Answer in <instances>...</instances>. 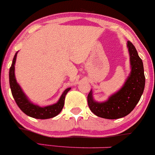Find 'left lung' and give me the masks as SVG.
<instances>
[{
	"label": "left lung",
	"mask_w": 155,
	"mask_h": 155,
	"mask_svg": "<svg viewBox=\"0 0 155 155\" xmlns=\"http://www.w3.org/2000/svg\"><path fill=\"white\" fill-rule=\"evenodd\" d=\"M127 45L131 71L123 87L105 102H96L93 98L92 90L87 95L88 107L97 116L107 119L122 118L132 112L141 98L145 83L143 61L132 43L127 41Z\"/></svg>",
	"instance_id": "obj_1"
}]
</instances>
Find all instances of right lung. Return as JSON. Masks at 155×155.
Listing matches in <instances>:
<instances>
[{
  "label": "right lung",
  "mask_w": 155,
  "mask_h": 155,
  "mask_svg": "<svg viewBox=\"0 0 155 155\" xmlns=\"http://www.w3.org/2000/svg\"><path fill=\"white\" fill-rule=\"evenodd\" d=\"M17 53L18 52L15 53V56H14L12 65L10 68L9 78H10V85L12 97H13L18 107L25 114H26L30 117L38 118V119H47V118H53V117L58 115L61 112L64 105L65 96L71 88L70 87L67 88L63 92L59 101L56 104L44 107H40L37 105H34L28 99V97L25 94L24 92L22 91L19 85L17 83L16 79H15V60H16Z\"/></svg>",
  "instance_id": "1"
}]
</instances>
